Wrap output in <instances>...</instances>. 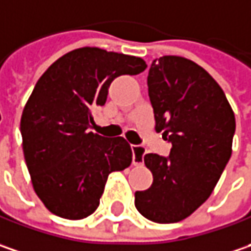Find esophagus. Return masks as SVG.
I'll return each instance as SVG.
<instances>
[{
    "instance_id": "obj_1",
    "label": "esophagus",
    "mask_w": 251,
    "mask_h": 251,
    "mask_svg": "<svg viewBox=\"0 0 251 251\" xmlns=\"http://www.w3.org/2000/svg\"><path fill=\"white\" fill-rule=\"evenodd\" d=\"M145 149L140 146L132 147V161L135 166H142L143 164V156H145Z\"/></svg>"
}]
</instances>
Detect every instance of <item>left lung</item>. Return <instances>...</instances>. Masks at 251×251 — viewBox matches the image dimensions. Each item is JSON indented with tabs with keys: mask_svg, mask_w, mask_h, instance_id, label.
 <instances>
[{
	"mask_svg": "<svg viewBox=\"0 0 251 251\" xmlns=\"http://www.w3.org/2000/svg\"><path fill=\"white\" fill-rule=\"evenodd\" d=\"M156 132L171 142L169 157L145 154L153 184L135 192L146 219L174 224L206 201L232 156L236 121L224 90L192 60L163 56L147 75Z\"/></svg>",
	"mask_w": 251,
	"mask_h": 251,
	"instance_id": "left-lung-1",
	"label": "left lung"
}]
</instances>
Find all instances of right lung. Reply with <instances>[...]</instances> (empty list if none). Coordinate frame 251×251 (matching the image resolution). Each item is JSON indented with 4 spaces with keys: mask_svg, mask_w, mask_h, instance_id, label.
<instances>
[{
    "mask_svg": "<svg viewBox=\"0 0 251 251\" xmlns=\"http://www.w3.org/2000/svg\"><path fill=\"white\" fill-rule=\"evenodd\" d=\"M140 57L100 48L71 50L42 74L21 118L33 190L50 212L78 221L95 212L108 176L132 163L124 137L90 130L116 77L146 70Z\"/></svg>",
    "mask_w": 251,
    "mask_h": 251,
    "instance_id": "obj_1",
    "label": "right lung"
}]
</instances>
